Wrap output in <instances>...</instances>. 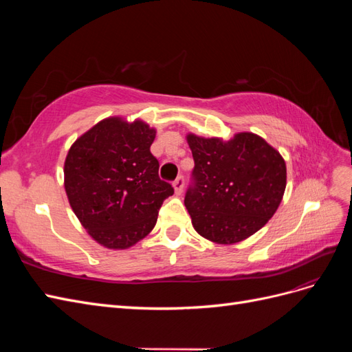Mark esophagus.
I'll use <instances>...</instances> for the list:
<instances>
[{"label":"esophagus","mask_w":352,"mask_h":352,"mask_svg":"<svg viewBox=\"0 0 352 352\" xmlns=\"http://www.w3.org/2000/svg\"><path fill=\"white\" fill-rule=\"evenodd\" d=\"M184 186H185V177L184 176H179L175 182H173V188H175V192L177 194V195H180L182 194V190H184Z\"/></svg>","instance_id":"1"}]
</instances>
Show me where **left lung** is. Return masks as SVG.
<instances>
[{
    "label": "left lung",
    "mask_w": 352,
    "mask_h": 352,
    "mask_svg": "<svg viewBox=\"0 0 352 352\" xmlns=\"http://www.w3.org/2000/svg\"><path fill=\"white\" fill-rule=\"evenodd\" d=\"M195 162L185 206L192 226L208 241L236 243L260 230L278 210L286 188L282 155L261 136H186Z\"/></svg>",
    "instance_id": "1"
}]
</instances>
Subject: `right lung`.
<instances>
[{
	"label": "right lung",
	"instance_id": "obj_1",
	"mask_svg": "<svg viewBox=\"0 0 352 352\" xmlns=\"http://www.w3.org/2000/svg\"><path fill=\"white\" fill-rule=\"evenodd\" d=\"M155 129L109 117L78 138L65 162V188L74 214L98 243L126 250L157 223L172 185L158 177L150 146Z\"/></svg>",
	"mask_w": 352,
	"mask_h": 352
}]
</instances>
